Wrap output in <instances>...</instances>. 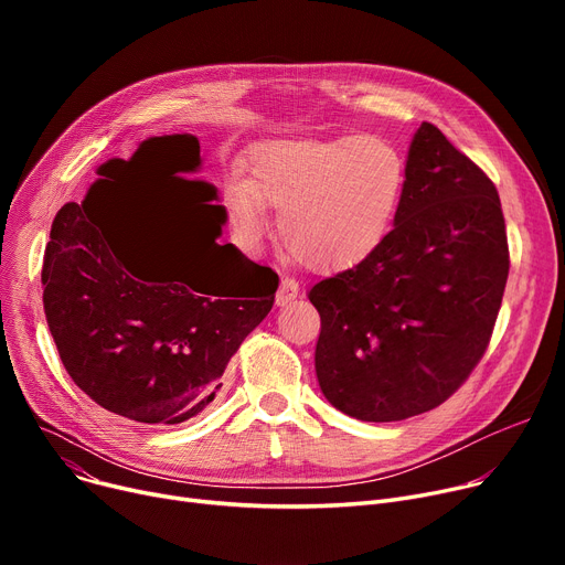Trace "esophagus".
<instances>
[{"instance_id": "34e87169", "label": "esophagus", "mask_w": 565, "mask_h": 565, "mask_svg": "<svg viewBox=\"0 0 565 565\" xmlns=\"http://www.w3.org/2000/svg\"><path fill=\"white\" fill-rule=\"evenodd\" d=\"M298 295H300V284L295 281V279H290V277H284L281 284H279V290L275 295V302H277V307H286L295 298H298Z\"/></svg>"}]
</instances>
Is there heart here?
Instances as JSON below:
<instances>
[{"label": "heart", "instance_id": "heart-1", "mask_svg": "<svg viewBox=\"0 0 565 565\" xmlns=\"http://www.w3.org/2000/svg\"><path fill=\"white\" fill-rule=\"evenodd\" d=\"M403 183V158L380 137H284L254 148L245 183L228 188L226 203L252 243L267 228L265 205L279 207V237L292 258L343 270L384 241Z\"/></svg>", "mask_w": 565, "mask_h": 565}]
</instances>
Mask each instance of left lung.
<instances>
[{
    "mask_svg": "<svg viewBox=\"0 0 565 565\" xmlns=\"http://www.w3.org/2000/svg\"><path fill=\"white\" fill-rule=\"evenodd\" d=\"M509 279L490 178L433 124L414 132L394 228L352 270L309 290L322 396L360 422L447 401L488 348Z\"/></svg>",
    "mask_w": 565,
    "mask_h": 565,
    "instance_id": "1",
    "label": "left lung"
}]
</instances>
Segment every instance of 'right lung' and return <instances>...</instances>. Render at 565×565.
I'll list each match as a JSON object with an SVG mask.
<instances>
[{"label":"right lung","instance_id":"1","mask_svg":"<svg viewBox=\"0 0 565 565\" xmlns=\"http://www.w3.org/2000/svg\"><path fill=\"white\" fill-rule=\"evenodd\" d=\"M162 167L194 171L199 139L148 137L128 160L103 162L82 203L56 213L41 273L68 375L100 407L139 424L196 417L279 286L270 267L217 245L220 233L196 254L173 241L135 192Z\"/></svg>","mask_w":565,"mask_h":565}]
</instances>
